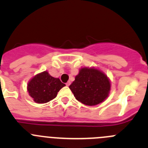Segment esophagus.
<instances>
[{
  "label": "esophagus",
  "mask_w": 148,
  "mask_h": 148,
  "mask_svg": "<svg viewBox=\"0 0 148 148\" xmlns=\"http://www.w3.org/2000/svg\"><path fill=\"white\" fill-rule=\"evenodd\" d=\"M70 84H71V82H70V81H69V82H67V83L66 84V86H69V85Z\"/></svg>",
  "instance_id": "1"
}]
</instances>
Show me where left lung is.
<instances>
[{"instance_id": "left-lung-1", "label": "left lung", "mask_w": 148, "mask_h": 148, "mask_svg": "<svg viewBox=\"0 0 148 148\" xmlns=\"http://www.w3.org/2000/svg\"><path fill=\"white\" fill-rule=\"evenodd\" d=\"M69 88L77 100L86 105L94 106L107 97L110 82L102 71L95 69L82 68Z\"/></svg>"}]
</instances>
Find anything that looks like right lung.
I'll use <instances>...</instances> for the list:
<instances>
[{
    "mask_svg": "<svg viewBox=\"0 0 148 148\" xmlns=\"http://www.w3.org/2000/svg\"><path fill=\"white\" fill-rule=\"evenodd\" d=\"M65 86L59 78L51 77L47 71L36 75L28 84L29 95L36 103H46L54 99Z\"/></svg>",
    "mask_w": 148,
    "mask_h": 148,
    "instance_id": "obj_1",
    "label": "right lung"
}]
</instances>
